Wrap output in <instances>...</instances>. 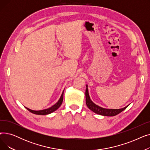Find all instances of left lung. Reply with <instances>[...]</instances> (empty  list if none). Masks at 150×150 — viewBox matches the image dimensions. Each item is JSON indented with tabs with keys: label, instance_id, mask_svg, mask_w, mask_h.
Instances as JSON below:
<instances>
[{
	"label": "left lung",
	"instance_id": "8db88e82",
	"mask_svg": "<svg viewBox=\"0 0 150 150\" xmlns=\"http://www.w3.org/2000/svg\"><path fill=\"white\" fill-rule=\"evenodd\" d=\"M86 103L87 106L89 108V109H91L92 111L95 112L97 114L104 115V116H115L117 114H119L121 112L127 108L128 106H125V108H123L122 109H106L101 108L96 104H95L91 100L88 92V85L86 84Z\"/></svg>",
	"mask_w": 150,
	"mask_h": 150
}]
</instances>
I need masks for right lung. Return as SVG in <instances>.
<instances>
[{"label":"right lung","mask_w":150,"mask_h":150,"mask_svg":"<svg viewBox=\"0 0 150 150\" xmlns=\"http://www.w3.org/2000/svg\"><path fill=\"white\" fill-rule=\"evenodd\" d=\"M63 94H64V91H63L61 97L59 99V100L58 101L57 103L56 104H54V105H53L52 107L48 108V109H45L43 110H40V111H34V110H31L29 108H27L25 107V108L29 111L30 112L35 114H37V115H47L49 114L54 111H56L57 109H58L59 106L61 105L62 103V100H63Z\"/></svg>","instance_id":"1"}]
</instances>
